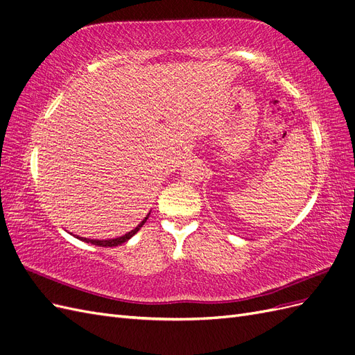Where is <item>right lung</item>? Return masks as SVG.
Segmentation results:
<instances>
[{
  "label": "right lung",
  "instance_id": "1",
  "mask_svg": "<svg viewBox=\"0 0 355 355\" xmlns=\"http://www.w3.org/2000/svg\"><path fill=\"white\" fill-rule=\"evenodd\" d=\"M148 216H149V213H148ZM148 216L141 223H139L135 230H132L130 232H127L125 235H121V237H118V239H112V240H89V239H83V237H77V239H80L81 241H85V243H92L94 245H99V247H115V245H120V244L125 243L127 240H130L133 235L144 227V223L146 222Z\"/></svg>",
  "mask_w": 355,
  "mask_h": 355
}]
</instances>
